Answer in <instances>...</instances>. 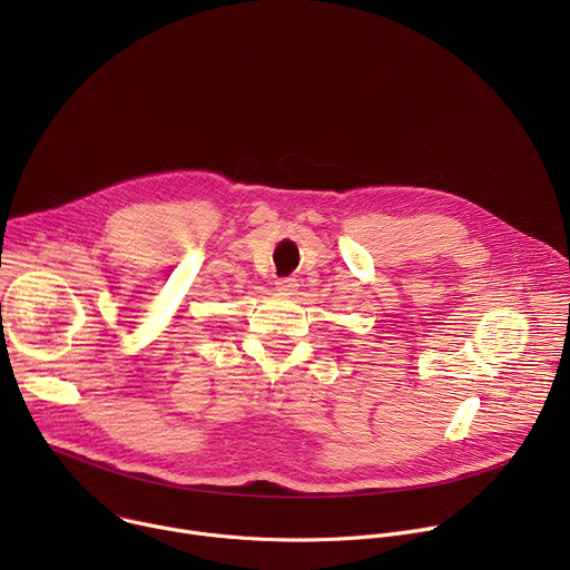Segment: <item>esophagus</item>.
Here are the masks:
<instances>
[{
    "label": "esophagus",
    "mask_w": 570,
    "mask_h": 570,
    "mask_svg": "<svg viewBox=\"0 0 570 570\" xmlns=\"http://www.w3.org/2000/svg\"><path fill=\"white\" fill-rule=\"evenodd\" d=\"M297 279L295 277H279L277 282H275V288L279 291V293H286V295H291V293H295L297 291Z\"/></svg>",
    "instance_id": "obj_1"
}]
</instances>
